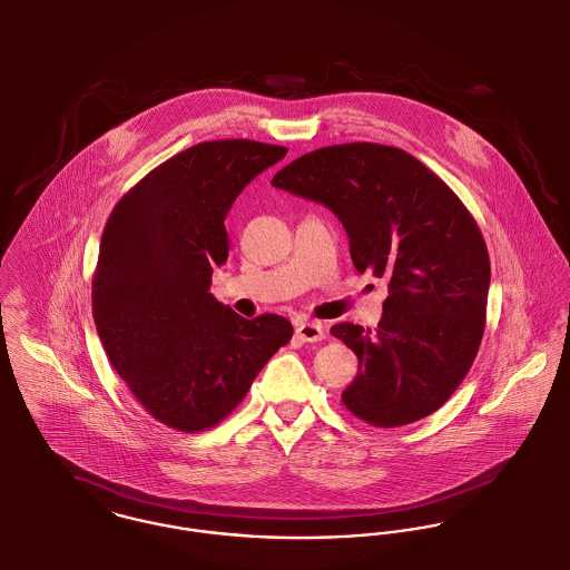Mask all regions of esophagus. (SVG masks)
Wrapping results in <instances>:
<instances>
[{"label": "esophagus", "mask_w": 570, "mask_h": 570, "mask_svg": "<svg viewBox=\"0 0 570 570\" xmlns=\"http://www.w3.org/2000/svg\"><path fill=\"white\" fill-rule=\"evenodd\" d=\"M296 337L301 340V342H322L324 337H326V333H324V326L322 324H317V322H304L301 324L298 328H296Z\"/></svg>", "instance_id": "esophagus-1"}]
</instances>
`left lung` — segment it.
Listing matches in <instances>:
<instances>
[{"mask_svg":"<svg viewBox=\"0 0 570 570\" xmlns=\"http://www.w3.org/2000/svg\"><path fill=\"white\" fill-rule=\"evenodd\" d=\"M274 188L326 205L358 272L389 281L379 328H331L358 358L345 409L376 428L439 411L471 370L487 320L491 262L475 218L411 153L350 142L306 153Z\"/></svg>","mask_w":570,"mask_h":570,"instance_id":"left-lung-1","label":"left lung"}]
</instances>
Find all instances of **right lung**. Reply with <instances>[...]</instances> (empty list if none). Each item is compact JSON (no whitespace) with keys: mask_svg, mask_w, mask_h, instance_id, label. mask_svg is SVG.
<instances>
[{"mask_svg":"<svg viewBox=\"0 0 570 570\" xmlns=\"http://www.w3.org/2000/svg\"><path fill=\"white\" fill-rule=\"evenodd\" d=\"M287 149L200 142L173 155L116 203L92 274V317L118 376L159 423L203 432L228 417L292 324L244 320L218 303L214 266L228 257L237 194Z\"/></svg>","mask_w":570,"mask_h":570,"instance_id":"right-lung-1","label":"right lung"}]
</instances>
